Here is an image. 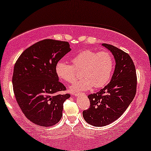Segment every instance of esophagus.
Wrapping results in <instances>:
<instances>
[{
    "instance_id": "esophagus-1",
    "label": "esophagus",
    "mask_w": 151,
    "mask_h": 151,
    "mask_svg": "<svg viewBox=\"0 0 151 151\" xmlns=\"http://www.w3.org/2000/svg\"><path fill=\"white\" fill-rule=\"evenodd\" d=\"M74 96H79V94H74Z\"/></svg>"
}]
</instances>
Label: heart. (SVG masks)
<instances>
[{"label":"heart","instance_id":"b5f03b06","mask_svg":"<svg viewBox=\"0 0 151 151\" xmlns=\"http://www.w3.org/2000/svg\"><path fill=\"white\" fill-rule=\"evenodd\" d=\"M73 65L64 61L56 64V73L59 79L67 83H73L77 79V71L82 70L83 79L77 81L70 87L72 92H79L91 89L101 88L110 80L114 68L112 56L108 51L84 50L72 59Z\"/></svg>","mask_w":151,"mask_h":151}]
</instances>
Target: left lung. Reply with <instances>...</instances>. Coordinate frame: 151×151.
Returning <instances> with one entry per match:
<instances>
[{
	"label": "left lung",
	"mask_w": 151,
	"mask_h": 151,
	"mask_svg": "<svg viewBox=\"0 0 151 151\" xmlns=\"http://www.w3.org/2000/svg\"><path fill=\"white\" fill-rule=\"evenodd\" d=\"M102 46L112 52L116 64L110 83L88 95L90 107L82 112L85 121L95 127L105 126L118 119L133 100L137 87L136 70L129 54L110 44Z\"/></svg>",
	"instance_id": "8db88e82"
}]
</instances>
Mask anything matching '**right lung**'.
Returning <instances> with one entry per match:
<instances>
[{"mask_svg":"<svg viewBox=\"0 0 151 151\" xmlns=\"http://www.w3.org/2000/svg\"><path fill=\"white\" fill-rule=\"evenodd\" d=\"M71 51L67 41L44 39L26 49L15 64L12 82L15 97L25 116L40 126L59 122L63 104L70 97L61 94L56 64Z\"/></svg>","mask_w":151,"mask_h":151,"instance_id":"1","label":"right lung"}]
</instances>
